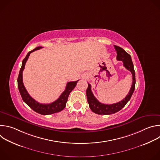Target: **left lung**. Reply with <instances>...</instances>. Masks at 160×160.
Instances as JSON below:
<instances>
[{
  "instance_id": "8db88e82",
  "label": "left lung",
  "mask_w": 160,
  "mask_h": 160,
  "mask_svg": "<svg viewBox=\"0 0 160 160\" xmlns=\"http://www.w3.org/2000/svg\"><path fill=\"white\" fill-rule=\"evenodd\" d=\"M114 47H115L117 53V60L122 61L124 67L132 73L133 82L129 92L127 96L122 101L112 104H105L100 102L94 97L92 90H91V85L88 83V88L86 90L87 101L90 109L98 115H111V114L115 113L121 110L130 99L135 90V74L131 56L120 47L117 46V45H114Z\"/></svg>"
}]
</instances>
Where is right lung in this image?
<instances>
[{
  "label": "right lung",
  "instance_id": "1",
  "mask_svg": "<svg viewBox=\"0 0 160 160\" xmlns=\"http://www.w3.org/2000/svg\"><path fill=\"white\" fill-rule=\"evenodd\" d=\"M42 48V47H37L35 49L30 51L25 59L22 61L21 68L19 71V73L18 78V87L19 91V93L21 96V98L23 101L34 111L41 114L43 115H51V114L58 112L62 111L66 106V102L68 99V96L70 95V93L73 90L75 86L77 84V81L75 82H69L66 84V88L64 92L61 94L59 98L55 101L50 104H41L36 101L34 99H33L28 93L27 90H26L23 82H22V71H23L25 64L28 59V57L32 52L38 50Z\"/></svg>",
  "mask_w": 160,
  "mask_h": 160
}]
</instances>
